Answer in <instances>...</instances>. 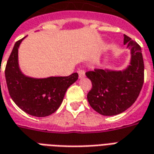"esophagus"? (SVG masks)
<instances>
[{"instance_id": "34e87169", "label": "esophagus", "mask_w": 154, "mask_h": 154, "mask_svg": "<svg viewBox=\"0 0 154 154\" xmlns=\"http://www.w3.org/2000/svg\"><path fill=\"white\" fill-rule=\"evenodd\" d=\"M77 72H78V75H79V78H82V77H85V71L82 70V69L78 70Z\"/></svg>"}]
</instances>
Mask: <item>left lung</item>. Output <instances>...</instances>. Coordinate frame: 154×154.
<instances>
[{
    "label": "left lung",
    "instance_id": "1",
    "mask_svg": "<svg viewBox=\"0 0 154 154\" xmlns=\"http://www.w3.org/2000/svg\"><path fill=\"white\" fill-rule=\"evenodd\" d=\"M124 44L131 51L130 64L122 71L95 69L86 72L92 83L87 100L100 115L116 116L135 102L144 80V64L141 48L124 35Z\"/></svg>",
    "mask_w": 154,
    "mask_h": 154
}]
</instances>
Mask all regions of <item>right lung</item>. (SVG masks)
Here are the masks:
<instances>
[{"mask_svg": "<svg viewBox=\"0 0 154 154\" xmlns=\"http://www.w3.org/2000/svg\"><path fill=\"white\" fill-rule=\"evenodd\" d=\"M24 38L15 43L5 66L9 94L25 113L36 117L50 116L59 108L67 88L78 79V74L39 79L26 77L18 63V48Z\"/></svg>", "mask_w": 154, "mask_h": 154, "instance_id": "obj_1", "label": "right lung"}]
</instances>
